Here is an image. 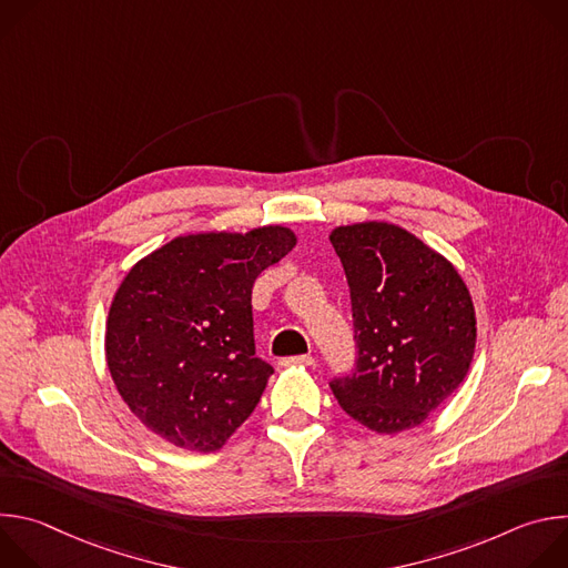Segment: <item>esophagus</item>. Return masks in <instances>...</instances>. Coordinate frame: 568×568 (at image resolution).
<instances>
[{
  "instance_id": "obj_1",
  "label": "esophagus",
  "mask_w": 568,
  "mask_h": 568,
  "mask_svg": "<svg viewBox=\"0 0 568 568\" xmlns=\"http://www.w3.org/2000/svg\"><path fill=\"white\" fill-rule=\"evenodd\" d=\"M281 366H314V357L312 355L285 357V359H281Z\"/></svg>"
}]
</instances>
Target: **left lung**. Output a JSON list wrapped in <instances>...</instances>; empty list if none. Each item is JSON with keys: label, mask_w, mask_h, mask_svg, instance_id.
Masks as SVG:
<instances>
[{"label": "left lung", "mask_w": 568, "mask_h": 568, "mask_svg": "<svg viewBox=\"0 0 568 568\" xmlns=\"http://www.w3.org/2000/svg\"><path fill=\"white\" fill-rule=\"evenodd\" d=\"M351 287L355 368L333 377L342 409L377 434L418 427L465 379L471 296L449 261L386 222L331 233Z\"/></svg>", "instance_id": "left-lung-1"}]
</instances>
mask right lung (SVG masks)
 <instances>
[{
    "instance_id": "1",
    "label": "right lung",
    "mask_w": 568,
    "mask_h": 568,
    "mask_svg": "<svg viewBox=\"0 0 568 568\" xmlns=\"http://www.w3.org/2000/svg\"><path fill=\"white\" fill-rule=\"evenodd\" d=\"M296 245L285 226L180 235L114 294L105 355L130 412L191 452L220 449L274 368L256 357L252 287Z\"/></svg>"
}]
</instances>
